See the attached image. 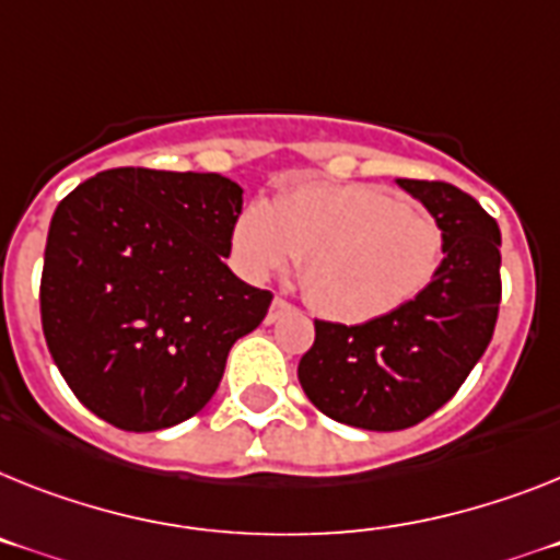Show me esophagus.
<instances>
[{
    "label": "esophagus",
    "mask_w": 560,
    "mask_h": 560,
    "mask_svg": "<svg viewBox=\"0 0 560 560\" xmlns=\"http://www.w3.org/2000/svg\"><path fill=\"white\" fill-rule=\"evenodd\" d=\"M290 310H293V304H290L284 295H276L270 304V310H267V322H276V318H281L284 313H290Z\"/></svg>",
    "instance_id": "1"
}]
</instances>
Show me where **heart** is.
Here are the masks:
<instances>
[{"label": "heart", "mask_w": 560, "mask_h": 560, "mask_svg": "<svg viewBox=\"0 0 560 560\" xmlns=\"http://www.w3.org/2000/svg\"><path fill=\"white\" fill-rule=\"evenodd\" d=\"M233 250L256 279L299 258L307 302L332 322L364 324L430 288L444 261V228L382 187L310 185L244 210Z\"/></svg>", "instance_id": "1"}]
</instances>
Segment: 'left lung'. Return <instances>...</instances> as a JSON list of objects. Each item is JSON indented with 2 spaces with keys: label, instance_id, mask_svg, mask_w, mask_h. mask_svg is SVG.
Segmentation results:
<instances>
[{
  "label": "left lung",
  "instance_id": "1",
  "mask_svg": "<svg viewBox=\"0 0 560 560\" xmlns=\"http://www.w3.org/2000/svg\"><path fill=\"white\" fill-rule=\"evenodd\" d=\"M444 228V261L416 302L364 324L318 322L299 382L324 416L361 430L416 427L467 382L501 304V230L447 182L398 178Z\"/></svg>",
  "mask_w": 560,
  "mask_h": 560
}]
</instances>
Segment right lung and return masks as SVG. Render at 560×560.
<instances>
[{
    "instance_id": "1",
    "label": "right lung",
    "mask_w": 560,
    "mask_h": 560,
    "mask_svg": "<svg viewBox=\"0 0 560 560\" xmlns=\"http://www.w3.org/2000/svg\"><path fill=\"white\" fill-rule=\"evenodd\" d=\"M242 187L219 173L113 167L68 192L50 219L39 307L73 396L128 432L196 416L230 347L265 322L270 290L230 256Z\"/></svg>"
}]
</instances>
